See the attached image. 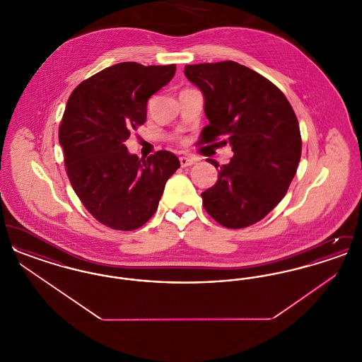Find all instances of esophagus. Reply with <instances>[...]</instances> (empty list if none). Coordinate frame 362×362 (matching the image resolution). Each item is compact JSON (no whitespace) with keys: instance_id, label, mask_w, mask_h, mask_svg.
<instances>
[{"instance_id":"34e87169","label":"esophagus","mask_w":362,"mask_h":362,"mask_svg":"<svg viewBox=\"0 0 362 362\" xmlns=\"http://www.w3.org/2000/svg\"><path fill=\"white\" fill-rule=\"evenodd\" d=\"M180 165L182 167H189V165H192V164H195V158H192V157H187V156H182L180 158Z\"/></svg>"}]
</instances>
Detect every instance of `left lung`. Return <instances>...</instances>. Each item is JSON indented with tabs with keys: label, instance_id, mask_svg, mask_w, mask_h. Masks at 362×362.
I'll return each mask as SVG.
<instances>
[{
	"label": "left lung",
	"instance_id": "obj_1",
	"mask_svg": "<svg viewBox=\"0 0 362 362\" xmlns=\"http://www.w3.org/2000/svg\"><path fill=\"white\" fill-rule=\"evenodd\" d=\"M185 74L205 99L209 124L202 142L229 144L233 157L204 191L207 213L238 229L266 217L285 197L301 157L298 121L285 95L257 71L233 61L186 65Z\"/></svg>",
	"mask_w": 362,
	"mask_h": 362
}]
</instances>
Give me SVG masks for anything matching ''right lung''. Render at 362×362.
Returning <instances> with one entry per match:
<instances>
[{"label":"right lung","instance_id":"right-lung-1","mask_svg":"<svg viewBox=\"0 0 362 362\" xmlns=\"http://www.w3.org/2000/svg\"><path fill=\"white\" fill-rule=\"evenodd\" d=\"M175 71V65L121 62L89 77L70 95L59 126L66 173L86 210L112 229L134 230L145 224L180 167L168 151L145 160L124 145L146 121L149 98Z\"/></svg>","mask_w":362,"mask_h":362}]
</instances>
